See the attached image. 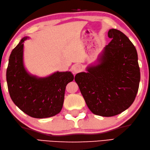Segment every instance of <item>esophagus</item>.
Returning <instances> with one entry per match:
<instances>
[{"label": "esophagus", "instance_id": "34e87169", "mask_svg": "<svg viewBox=\"0 0 150 150\" xmlns=\"http://www.w3.org/2000/svg\"><path fill=\"white\" fill-rule=\"evenodd\" d=\"M81 70H82V68L80 64H76L73 67V72H74V74H77V73L81 72Z\"/></svg>", "mask_w": 150, "mask_h": 150}]
</instances>
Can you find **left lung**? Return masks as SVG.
I'll return each mask as SVG.
<instances>
[{
	"label": "left lung",
	"mask_w": 150,
	"mask_h": 150,
	"mask_svg": "<svg viewBox=\"0 0 150 150\" xmlns=\"http://www.w3.org/2000/svg\"><path fill=\"white\" fill-rule=\"evenodd\" d=\"M108 36L112 41L104 47L97 63L74 78L89 109L103 117L114 116L129 108L140 80L133 44L119 30L110 29Z\"/></svg>",
	"instance_id": "left-lung-1"
}]
</instances>
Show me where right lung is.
Segmentation results:
<instances>
[{"label":"right lung","mask_w":150,"mask_h":150,"mask_svg":"<svg viewBox=\"0 0 150 150\" xmlns=\"http://www.w3.org/2000/svg\"><path fill=\"white\" fill-rule=\"evenodd\" d=\"M23 38L10 55L6 81L10 97L21 111L35 118L54 116L63 108L67 85L74 80L71 72H55L38 77L27 71L23 63Z\"/></svg>","instance_id":"1"}]
</instances>
